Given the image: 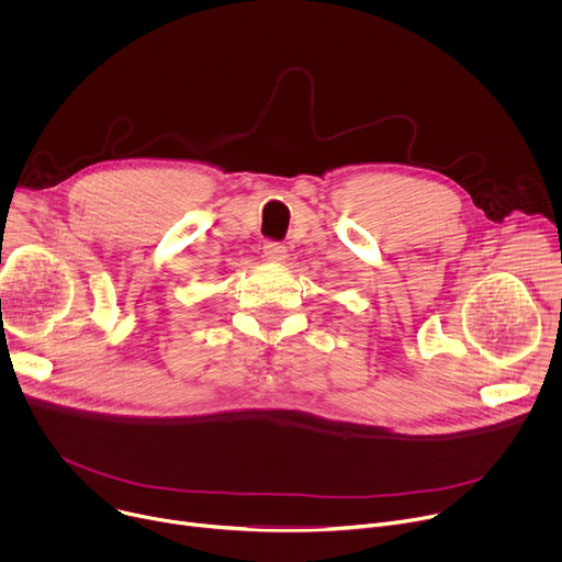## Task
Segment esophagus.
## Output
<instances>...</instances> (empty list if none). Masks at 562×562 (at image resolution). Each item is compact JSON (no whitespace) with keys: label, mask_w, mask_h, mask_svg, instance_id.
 Masks as SVG:
<instances>
[{"label":"esophagus","mask_w":562,"mask_h":562,"mask_svg":"<svg viewBox=\"0 0 562 562\" xmlns=\"http://www.w3.org/2000/svg\"><path fill=\"white\" fill-rule=\"evenodd\" d=\"M265 258L271 262H282L286 258V247L282 243H267L265 245Z\"/></svg>","instance_id":"esophagus-1"}]
</instances>
